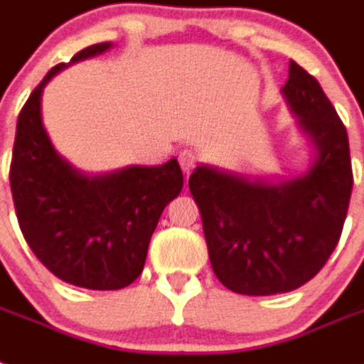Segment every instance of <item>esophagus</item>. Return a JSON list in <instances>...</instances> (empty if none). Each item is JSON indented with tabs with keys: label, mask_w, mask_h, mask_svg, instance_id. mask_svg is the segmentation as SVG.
Returning a JSON list of instances; mask_svg holds the SVG:
<instances>
[{
	"label": "esophagus",
	"mask_w": 364,
	"mask_h": 364,
	"mask_svg": "<svg viewBox=\"0 0 364 364\" xmlns=\"http://www.w3.org/2000/svg\"><path fill=\"white\" fill-rule=\"evenodd\" d=\"M196 163H198V154L194 150H183L179 154V164L185 173H191L196 168Z\"/></svg>",
	"instance_id": "34e87169"
}]
</instances>
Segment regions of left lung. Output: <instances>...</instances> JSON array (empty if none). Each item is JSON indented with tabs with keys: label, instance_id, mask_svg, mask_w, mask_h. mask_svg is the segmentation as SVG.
<instances>
[{
	"label": "left lung",
	"instance_id": "8db88e82",
	"mask_svg": "<svg viewBox=\"0 0 364 364\" xmlns=\"http://www.w3.org/2000/svg\"><path fill=\"white\" fill-rule=\"evenodd\" d=\"M282 95L314 148L308 172L273 183L200 164L188 179L214 274L242 295L311 280L339 242L352 196L348 134L321 84L291 60Z\"/></svg>",
	"mask_w": 364,
	"mask_h": 364
}]
</instances>
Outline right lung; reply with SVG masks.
<instances>
[{"mask_svg":"<svg viewBox=\"0 0 364 364\" xmlns=\"http://www.w3.org/2000/svg\"><path fill=\"white\" fill-rule=\"evenodd\" d=\"M95 43L58 64L34 87L16 124L11 191L29 247L50 273L73 286L122 289L143 273L164 207L183 188L178 159L87 176L60 156L42 122V93L56 73L102 55Z\"/></svg>","mask_w":364,"mask_h":364,"instance_id":"obj_1","label":"right lung"}]
</instances>
